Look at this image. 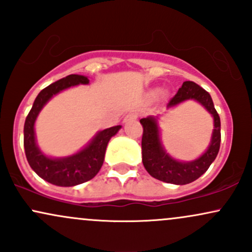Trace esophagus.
I'll use <instances>...</instances> for the list:
<instances>
[{"mask_svg": "<svg viewBox=\"0 0 252 252\" xmlns=\"http://www.w3.org/2000/svg\"><path fill=\"white\" fill-rule=\"evenodd\" d=\"M137 120V115L136 114H128L126 117H124V123H128V122H131V121H135Z\"/></svg>", "mask_w": 252, "mask_h": 252, "instance_id": "esophagus-1", "label": "esophagus"}]
</instances>
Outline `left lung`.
Masks as SVG:
<instances>
[{
    "instance_id": "1",
    "label": "left lung",
    "mask_w": 252,
    "mask_h": 252,
    "mask_svg": "<svg viewBox=\"0 0 252 252\" xmlns=\"http://www.w3.org/2000/svg\"><path fill=\"white\" fill-rule=\"evenodd\" d=\"M195 100L213 117V131L211 142L202 154L192 161H180L172 158L161 142L158 117L148 116L140 120L143 126L142 162L153 178L174 185H186L209 169L216 160L220 147V118L213 105L210 94L193 82H185L178 94L167 104V109L178 106L186 100Z\"/></svg>"
}]
</instances>
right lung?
<instances>
[{"label":"right lung","instance_id":"right-lung-1","mask_svg":"<svg viewBox=\"0 0 252 252\" xmlns=\"http://www.w3.org/2000/svg\"><path fill=\"white\" fill-rule=\"evenodd\" d=\"M89 78L82 74H70L51 84L37 94L25 122L24 146L26 158L32 169L40 178L52 185L71 187L91 180L102 167L110 138L122 128L111 126L98 131L84 148L63 158H52L40 150L36 143L35 121L43 106L56 94L77 85H88Z\"/></svg>","mask_w":252,"mask_h":252}]
</instances>
